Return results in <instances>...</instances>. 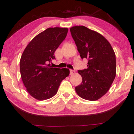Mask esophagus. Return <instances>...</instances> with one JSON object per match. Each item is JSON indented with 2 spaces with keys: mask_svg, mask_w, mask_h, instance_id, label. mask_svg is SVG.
Returning <instances> with one entry per match:
<instances>
[{
  "mask_svg": "<svg viewBox=\"0 0 134 134\" xmlns=\"http://www.w3.org/2000/svg\"><path fill=\"white\" fill-rule=\"evenodd\" d=\"M74 73H75V70H73L71 69L70 70V74H71V75H72V74H74Z\"/></svg>",
  "mask_w": 134,
  "mask_h": 134,
  "instance_id": "obj_1",
  "label": "esophagus"
}]
</instances>
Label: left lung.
I'll return each mask as SVG.
<instances>
[{
    "mask_svg": "<svg viewBox=\"0 0 134 134\" xmlns=\"http://www.w3.org/2000/svg\"><path fill=\"white\" fill-rule=\"evenodd\" d=\"M81 59L88 60L87 69L78 70L82 82L76 87L79 96L94 101L110 89L116 76V57L110 43L102 35L84 26L70 28Z\"/></svg>",
    "mask_w": 134,
    "mask_h": 134,
    "instance_id": "8db88e82",
    "label": "left lung"
}]
</instances>
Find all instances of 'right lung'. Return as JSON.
Segmentation results:
<instances>
[{"instance_id":"1","label":"right lung","mask_w":134,"mask_h":134,"mask_svg":"<svg viewBox=\"0 0 134 134\" xmlns=\"http://www.w3.org/2000/svg\"><path fill=\"white\" fill-rule=\"evenodd\" d=\"M67 28H49L37 35L27 45L20 60L22 81L31 96L39 100L53 97L63 80L69 75L67 68L49 66L54 53L66 37Z\"/></svg>"}]
</instances>
